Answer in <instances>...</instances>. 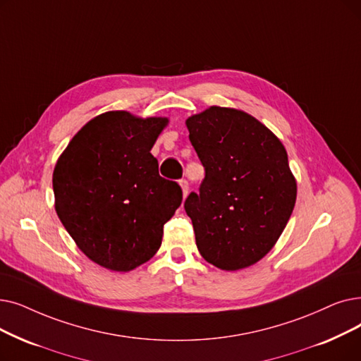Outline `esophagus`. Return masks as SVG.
<instances>
[{
	"label": "esophagus",
	"mask_w": 361,
	"mask_h": 361,
	"mask_svg": "<svg viewBox=\"0 0 361 361\" xmlns=\"http://www.w3.org/2000/svg\"><path fill=\"white\" fill-rule=\"evenodd\" d=\"M180 187H181V192H183V199H185L187 195H189V183H187V180H181Z\"/></svg>",
	"instance_id": "esophagus-1"
}]
</instances>
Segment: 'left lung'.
Returning a JSON list of instances; mask_svg holds the SVG:
<instances>
[{"label":"left lung","instance_id":"obj_1","mask_svg":"<svg viewBox=\"0 0 361 361\" xmlns=\"http://www.w3.org/2000/svg\"><path fill=\"white\" fill-rule=\"evenodd\" d=\"M185 125L205 166L199 195L184 202L199 252L226 271L250 267L273 249L295 207L286 149L239 109L211 106Z\"/></svg>","mask_w":361,"mask_h":361}]
</instances>
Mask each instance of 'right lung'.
<instances>
[{"mask_svg": "<svg viewBox=\"0 0 361 361\" xmlns=\"http://www.w3.org/2000/svg\"><path fill=\"white\" fill-rule=\"evenodd\" d=\"M168 118L111 111L88 121L59 156L54 208L76 246L112 271H131L161 247L181 205L180 185L150 153Z\"/></svg>", "mask_w": 361, "mask_h": 361, "instance_id": "right-lung-1", "label": "right lung"}]
</instances>
